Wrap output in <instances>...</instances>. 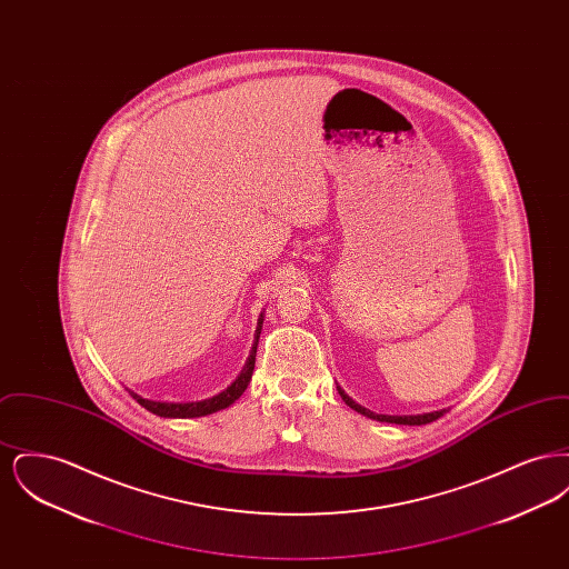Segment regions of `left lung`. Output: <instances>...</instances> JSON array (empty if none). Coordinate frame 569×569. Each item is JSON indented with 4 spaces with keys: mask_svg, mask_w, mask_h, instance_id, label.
I'll return each instance as SVG.
<instances>
[{
    "mask_svg": "<svg viewBox=\"0 0 569 569\" xmlns=\"http://www.w3.org/2000/svg\"><path fill=\"white\" fill-rule=\"evenodd\" d=\"M337 390H339V395H341V399L346 401V406L352 407L356 409L358 413H362V416H367V418H371V420H379V422H392V425H409V427H420V425H429V422H433L437 418H441L448 409H439V411H431V413H418V416H386V413H373L371 409H367V407L358 406L356 401H352L339 386H337Z\"/></svg>",
    "mask_w": 569,
    "mask_h": 569,
    "instance_id": "8db88e82",
    "label": "left lung"
}]
</instances>
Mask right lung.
Returning a JSON list of instances; mask_svg holds the SVG:
<instances>
[{
	"mask_svg": "<svg viewBox=\"0 0 569 569\" xmlns=\"http://www.w3.org/2000/svg\"><path fill=\"white\" fill-rule=\"evenodd\" d=\"M260 330H262V316L258 320V328H256V341H253V348L251 353L244 362L243 371L241 376L234 379L223 392H219L211 399H204V401H196V403H162V401H149V399H142L138 397L136 392H130L134 397L136 401L144 409H149L151 413L156 416H162V418H200V416H209V413H216L219 409H226V407L232 406L247 388L251 373H253V367H256V350H258V339H260Z\"/></svg>",
	"mask_w": 569,
	"mask_h": 569,
	"instance_id": "add662e5",
	"label": "right lung"
}]
</instances>
